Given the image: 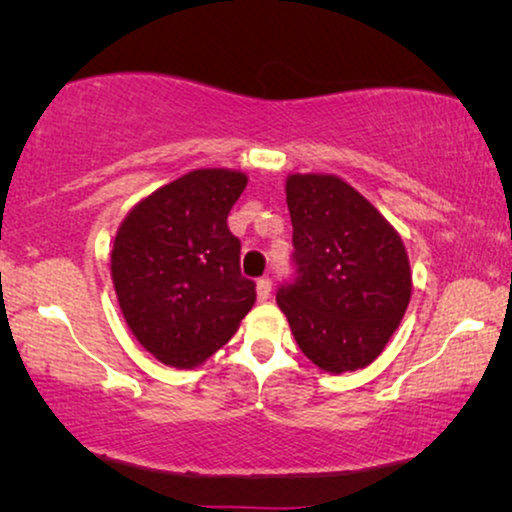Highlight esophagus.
<instances>
[{"label":"esophagus","instance_id":"34e87169","mask_svg":"<svg viewBox=\"0 0 512 512\" xmlns=\"http://www.w3.org/2000/svg\"><path fill=\"white\" fill-rule=\"evenodd\" d=\"M270 293H272V282H270V279H258V282H256V298H258V303H265V300H270Z\"/></svg>","mask_w":512,"mask_h":512}]
</instances>
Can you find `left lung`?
Here are the masks:
<instances>
[{
  "mask_svg": "<svg viewBox=\"0 0 512 512\" xmlns=\"http://www.w3.org/2000/svg\"><path fill=\"white\" fill-rule=\"evenodd\" d=\"M298 277L277 293L300 352L326 373L373 363L401 324L412 272L398 230L335 174H289Z\"/></svg>",
  "mask_w": 512,
  "mask_h": 512,
  "instance_id": "8db88e82",
  "label": "left lung"
}]
</instances>
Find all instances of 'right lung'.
<instances>
[{
  "instance_id": "add662e5",
  "label": "right lung",
  "mask_w": 512,
  "mask_h": 512,
  "mask_svg": "<svg viewBox=\"0 0 512 512\" xmlns=\"http://www.w3.org/2000/svg\"><path fill=\"white\" fill-rule=\"evenodd\" d=\"M247 181L226 167L186 172L139 200L116 230L111 279L123 319L165 366L205 363L256 303L226 221Z\"/></svg>"
}]
</instances>
